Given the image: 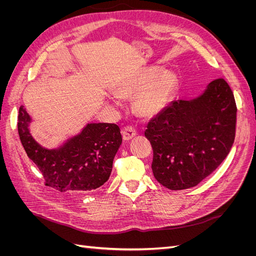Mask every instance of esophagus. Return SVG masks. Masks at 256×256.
<instances>
[{
  "mask_svg": "<svg viewBox=\"0 0 256 256\" xmlns=\"http://www.w3.org/2000/svg\"><path fill=\"white\" fill-rule=\"evenodd\" d=\"M122 136L125 141H129L134 136H136V130L132 126H126L122 130Z\"/></svg>",
  "mask_w": 256,
  "mask_h": 256,
  "instance_id": "obj_1",
  "label": "esophagus"
}]
</instances>
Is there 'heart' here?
<instances>
[{
	"mask_svg": "<svg viewBox=\"0 0 256 256\" xmlns=\"http://www.w3.org/2000/svg\"><path fill=\"white\" fill-rule=\"evenodd\" d=\"M176 83L172 72H162L150 69L140 74L122 80L118 85V94L122 97H134L136 111L152 118L164 109Z\"/></svg>",
	"mask_w": 256,
	"mask_h": 256,
	"instance_id": "1",
	"label": "heart"
}]
</instances>
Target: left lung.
I'll return each mask as SVG.
<instances>
[{
    "label": "left lung",
    "mask_w": 256,
    "mask_h": 256,
    "mask_svg": "<svg viewBox=\"0 0 256 256\" xmlns=\"http://www.w3.org/2000/svg\"><path fill=\"white\" fill-rule=\"evenodd\" d=\"M237 106L228 82L216 79L200 97L172 102L148 122L157 182L171 190L194 187L228 154L236 134Z\"/></svg>",
    "instance_id": "1"
}]
</instances>
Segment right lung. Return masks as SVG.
Returning <instances> with one entry per match:
<instances>
[{
    "mask_svg": "<svg viewBox=\"0 0 256 256\" xmlns=\"http://www.w3.org/2000/svg\"><path fill=\"white\" fill-rule=\"evenodd\" d=\"M30 118L20 106L18 132L28 158L40 168L44 184L60 192L94 190L109 180L113 159L122 144L115 124H88L58 150H46L30 134Z\"/></svg>",
    "mask_w": 256,
    "mask_h": 256,
    "instance_id": "add662e5",
    "label": "right lung"
}]
</instances>
